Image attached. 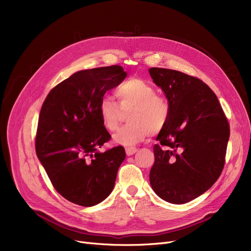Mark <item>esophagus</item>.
I'll return each mask as SVG.
<instances>
[{
    "instance_id": "esophagus-1",
    "label": "esophagus",
    "mask_w": 251,
    "mask_h": 251,
    "mask_svg": "<svg viewBox=\"0 0 251 251\" xmlns=\"http://www.w3.org/2000/svg\"><path fill=\"white\" fill-rule=\"evenodd\" d=\"M125 151H126V154H127V155H132V154H134V153L137 151V149H136V148H133V147L126 148V149H125Z\"/></svg>"
}]
</instances>
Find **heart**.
Masks as SVG:
<instances>
[{
  "instance_id": "heart-1",
  "label": "heart",
  "mask_w": 251,
  "mask_h": 251,
  "mask_svg": "<svg viewBox=\"0 0 251 251\" xmlns=\"http://www.w3.org/2000/svg\"><path fill=\"white\" fill-rule=\"evenodd\" d=\"M115 96L118 103L110 97H103L99 104V115L102 126L114 132L127 115V125L114 136L117 143L131 146L151 132L159 133L167 125L171 107L168 100L157 96L150 83L140 78H130L119 86Z\"/></svg>"
}]
</instances>
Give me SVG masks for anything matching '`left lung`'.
Listing matches in <instances>:
<instances>
[{
	"label": "left lung",
	"instance_id": "1",
	"mask_svg": "<svg viewBox=\"0 0 251 251\" xmlns=\"http://www.w3.org/2000/svg\"><path fill=\"white\" fill-rule=\"evenodd\" d=\"M170 103V118L153 147L150 182L162 200L193 201L212 187L225 165L230 127L215 92L180 71L151 68Z\"/></svg>",
	"mask_w": 251,
	"mask_h": 251
}]
</instances>
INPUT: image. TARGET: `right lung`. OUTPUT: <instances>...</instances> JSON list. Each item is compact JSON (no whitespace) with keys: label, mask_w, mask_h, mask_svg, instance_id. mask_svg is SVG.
Wrapping results in <instances>:
<instances>
[{"label":"right lung","mask_w":251,"mask_h":251,"mask_svg":"<svg viewBox=\"0 0 251 251\" xmlns=\"http://www.w3.org/2000/svg\"><path fill=\"white\" fill-rule=\"evenodd\" d=\"M121 66L75 72L52 88L38 118L35 151L55 189L67 201L94 206L114 189L123 147L100 151L111 135L100 121L104 94L126 78Z\"/></svg>","instance_id":"1"}]
</instances>
